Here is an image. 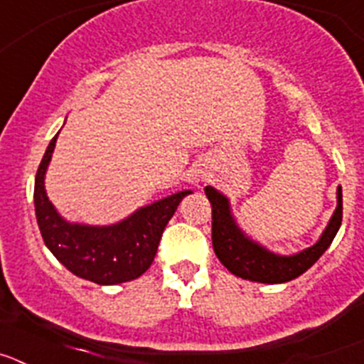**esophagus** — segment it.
I'll return each instance as SVG.
<instances>
[{"label": "esophagus", "mask_w": 364, "mask_h": 364, "mask_svg": "<svg viewBox=\"0 0 364 364\" xmlns=\"http://www.w3.org/2000/svg\"><path fill=\"white\" fill-rule=\"evenodd\" d=\"M205 178H208V171L205 169H202V167H195V171H193L191 175V180L195 182V184H202V182H205Z\"/></svg>", "instance_id": "1"}]
</instances>
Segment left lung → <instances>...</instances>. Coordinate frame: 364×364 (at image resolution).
Returning <instances> with one entry per match:
<instances>
[{
    "mask_svg": "<svg viewBox=\"0 0 364 364\" xmlns=\"http://www.w3.org/2000/svg\"><path fill=\"white\" fill-rule=\"evenodd\" d=\"M204 191L208 200L211 202V218H213L211 240H213L215 255L233 275L262 284H281V282L294 281L310 269L330 247L343 220V189L339 186L336 211L317 242L291 255H281L257 242L239 226L231 211L230 198L224 193L215 189L213 186H205Z\"/></svg>",
    "mask_w": 364,
    "mask_h": 364,
    "instance_id": "1",
    "label": "left lung"
}]
</instances>
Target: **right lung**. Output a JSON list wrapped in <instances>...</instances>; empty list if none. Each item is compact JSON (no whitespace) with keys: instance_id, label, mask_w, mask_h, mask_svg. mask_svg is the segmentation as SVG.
I'll list each match as a JSON object with an SVG mask.
<instances>
[{"instance_id":"add662e5","label":"right lung","mask_w":364,"mask_h":364,"mask_svg":"<svg viewBox=\"0 0 364 364\" xmlns=\"http://www.w3.org/2000/svg\"><path fill=\"white\" fill-rule=\"evenodd\" d=\"M58 134L47 146L34 180V208L45 246L70 273L96 284H120L140 277L154 260L167 222L191 189L142 205L129 217L107 226L67 220L54 208L45 189V175Z\"/></svg>"}]
</instances>
